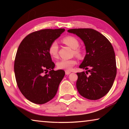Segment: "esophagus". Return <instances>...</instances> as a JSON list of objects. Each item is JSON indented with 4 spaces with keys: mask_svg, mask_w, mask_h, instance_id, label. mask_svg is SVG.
<instances>
[{
    "mask_svg": "<svg viewBox=\"0 0 129 129\" xmlns=\"http://www.w3.org/2000/svg\"><path fill=\"white\" fill-rule=\"evenodd\" d=\"M70 73H71V72H69L68 71H65V75H68Z\"/></svg>",
    "mask_w": 129,
    "mask_h": 129,
    "instance_id": "esophagus-1",
    "label": "esophagus"
}]
</instances>
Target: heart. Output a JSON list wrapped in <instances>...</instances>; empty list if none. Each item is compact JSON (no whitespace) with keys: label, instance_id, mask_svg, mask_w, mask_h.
Listing matches in <instances>:
<instances>
[{"label":"heart","instance_id":"1","mask_svg":"<svg viewBox=\"0 0 129 129\" xmlns=\"http://www.w3.org/2000/svg\"><path fill=\"white\" fill-rule=\"evenodd\" d=\"M62 41L65 44L68 46H69L72 49L74 50V53L78 57L81 56V53L79 49H77L79 47V41L76 38L73 36H68L64 38L62 40ZM58 45L56 41L52 42L48 49V52L49 55L52 58H56L58 57ZM77 64V61L75 59L65 60L62 59L57 62V67L59 69L66 70V71H70L72 68V67Z\"/></svg>","mask_w":129,"mask_h":129}]
</instances>
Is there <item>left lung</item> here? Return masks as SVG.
<instances>
[{"instance_id":"left-lung-1","label":"left lung","mask_w":129,"mask_h":129,"mask_svg":"<svg viewBox=\"0 0 129 129\" xmlns=\"http://www.w3.org/2000/svg\"><path fill=\"white\" fill-rule=\"evenodd\" d=\"M75 34L84 43L86 55L79 66L90 72L77 73L76 87L82 97L91 100L101 99L110 90L117 74L114 49L108 39L91 28L68 30Z\"/></svg>"}]
</instances>
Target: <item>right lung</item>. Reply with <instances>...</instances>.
Here are the masks:
<instances>
[{
  "label": "right lung",
  "mask_w": 129,
  "mask_h": 129,
  "mask_svg": "<svg viewBox=\"0 0 129 129\" xmlns=\"http://www.w3.org/2000/svg\"><path fill=\"white\" fill-rule=\"evenodd\" d=\"M64 29H45L27 35L19 45L14 63V72L19 90L30 102L43 104L55 96L65 75L63 70L54 71L48 52L51 44ZM48 71V74L44 75Z\"/></svg>",
  "instance_id": "obj_1"
}]
</instances>
